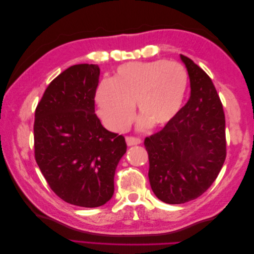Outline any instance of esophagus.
Wrapping results in <instances>:
<instances>
[{
  "label": "esophagus",
  "mask_w": 254,
  "mask_h": 254,
  "mask_svg": "<svg viewBox=\"0 0 254 254\" xmlns=\"http://www.w3.org/2000/svg\"><path fill=\"white\" fill-rule=\"evenodd\" d=\"M126 143L128 146L139 145L142 143V140L140 137H136V136H126Z\"/></svg>",
  "instance_id": "obj_1"
}]
</instances>
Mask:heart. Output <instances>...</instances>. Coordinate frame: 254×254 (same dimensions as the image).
<instances>
[{
  "instance_id": "b5f03b06",
  "label": "heart",
  "mask_w": 254,
  "mask_h": 254,
  "mask_svg": "<svg viewBox=\"0 0 254 254\" xmlns=\"http://www.w3.org/2000/svg\"><path fill=\"white\" fill-rule=\"evenodd\" d=\"M188 88L189 74L178 63L125 64L112 79H103L97 86V113L109 130L123 132L131 124L135 104L141 114L137 127H162L180 111Z\"/></svg>"
}]
</instances>
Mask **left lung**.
I'll use <instances>...</instances> for the list:
<instances>
[{
  "instance_id": "1",
  "label": "left lung",
  "mask_w": 254,
  "mask_h": 254,
  "mask_svg": "<svg viewBox=\"0 0 254 254\" xmlns=\"http://www.w3.org/2000/svg\"><path fill=\"white\" fill-rule=\"evenodd\" d=\"M180 58L190 76V96L172 122L144 141L151 190L170 204L201 196L227 156L226 120L217 91L200 66L187 56Z\"/></svg>"
}]
</instances>
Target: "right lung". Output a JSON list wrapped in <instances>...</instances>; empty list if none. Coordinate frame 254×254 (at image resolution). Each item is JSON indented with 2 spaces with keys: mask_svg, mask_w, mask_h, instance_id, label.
Here are the masks:
<instances>
[{
  "mask_svg": "<svg viewBox=\"0 0 254 254\" xmlns=\"http://www.w3.org/2000/svg\"><path fill=\"white\" fill-rule=\"evenodd\" d=\"M97 64H75L52 80L35 112V159L64 201L96 207L109 201L125 137L103 127L95 114Z\"/></svg>",
  "mask_w": 254,
  "mask_h": 254,
  "instance_id": "right-lung-1",
  "label": "right lung"
}]
</instances>
